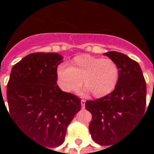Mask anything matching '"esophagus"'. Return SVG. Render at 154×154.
Here are the masks:
<instances>
[{
    "label": "esophagus",
    "instance_id": "obj_1",
    "mask_svg": "<svg viewBox=\"0 0 154 154\" xmlns=\"http://www.w3.org/2000/svg\"><path fill=\"white\" fill-rule=\"evenodd\" d=\"M81 104H82V109H84V108H85V104H86V100H81Z\"/></svg>",
    "mask_w": 154,
    "mask_h": 154
}]
</instances>
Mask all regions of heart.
<instances>
[{
  "instance_id": "heart-1",
  "label": "heart",
  "mask_w": 154,
  "mask_h": 154,
  "mask_svg": "<svg viewBox=\"0 0 154 154\" xmlns=\"http://www.w3.org/2000/svg\"><path fill=\"white\" fill-rule=\"evenodd\" d=\"M119 67L110 58L82 54L73 58L71 67L60 65L57 80L65 91H76L82 85L94 97L100 98L111 93L119 79Z\"/></svg>"
}]
</instances>
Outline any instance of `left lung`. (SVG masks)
<instances>
[{"instance_id":"8db88e82","label":"left lung","mask_w":154,"mask_h":154,"mask_svg":"<svg viewBox=\"0 0 154 154\" xmlns=\"http://www.w3.org/2000/svg\"><path fill=\"white\" fill-rule=\"evenodd\" d=\"M104 54L119 67L118 82L111 93L87 100L85 106L92 115L89 124L91 138L98 144L113 146L144 116L146 82L136 61L116 51Z\"/></svg>"}]
</instances>
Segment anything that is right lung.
<instances>
[{
	"instance_id": "add662e5",
	"label": "right lung",
	"mask_w": 154,
	"mask_h": 154,
	"mask_svg": "<svg viewBox=\"0 0 154 154\" xmlns=\"http://www.w3.org/2000/svg\"><path fill=\"white\" fill-rule=\"evenodd\" d=\"M62 59L57 53L29 54L13 66L7 83L9 113L29 139L43 147L61 145L67 126L81 110L80 98L57 85Z\"/></svg>"
}]
</instances>
